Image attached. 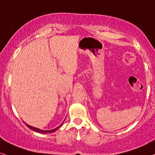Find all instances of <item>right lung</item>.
Wrapping results in <instances>:
<instances>
[{"instance_id": "obj_1", "label": "right lung", "mask_w": 155, "mask_h": 155, "mask_svg": "<svg viewBox=\"0 0 155 155\" xmlns=\"http://www.w3.org/2000/svg\"><path fill=\"white\" fill-rule=\"evenodd\" d=\"M62 124H63V123H62V124H61L60 126H58V127H56V128L54 129V130H40V129L36 128V127H31V126H30V125H28V124H25V125H26V126L28 127L29 129H31V130H34V131H35V132H38V133H42V134H46V133H52V132H56V130H58V129H59V127H60L61 126Z\"/></svg>"}]
</instances>
